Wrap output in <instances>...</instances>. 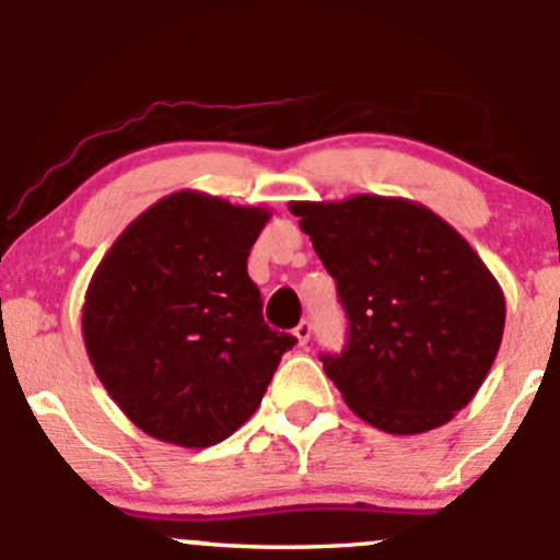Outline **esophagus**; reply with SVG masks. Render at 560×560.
I'll return each mask as SVG.
<instances>
[{
	"label": "esophagus",
	"mask_w": 560,
	"mask_h": 560,
	"mask_svg": "<svg viewBox=\"0 0 560 560\" xmlns=\"http://www.w3.org/2000/svg\"><path fill=\"white\" fill-rule=\"evenodd\" d=\"M311 331H313V326L307 324V320H302L298 329H294V337H298V345L300 347L307 345V339H311Z\"/></svg>",
	"instance_id": "esophagus-1"
}]
</instances>
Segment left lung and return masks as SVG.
I'll return each mask as SVG.
<instances>
[{
  "label": "left lung",
  "mask_w": 560,
  "mask_h": 560,
  "mask_svg": "<svg viewBox=\"0 0 560 560\" xmlns=\"http://www.w3.org/2000/svg\"><path fill=\"white\" fill-rule=\"evenodd\" d=\"M337 281L350 318L326 374L352 413L387 434H423L474 400L503 342L505 298L445 218L405 197L289 202Z\"/></svg>",
  "instance_id": "left-lung-1"
}]
</instances>
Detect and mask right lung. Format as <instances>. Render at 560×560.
<instances>
[{"mask_svg": "<svg viewBox=\"0 0 560 560\" xmlns=\"http://www.w3.org/2000/svg\"><path fill=\"white\" fill-rule=\"evenodd\" d=\"M262 205L182 189L124 229L89 281L81 334L94 374L133 427L210 447L242 427L298 339L268 329L247 255Z\"/></svg>", "mask_w": 560, "mask_h": 560, "instance_id": "obj_1", "label": "right lung"}]
</instances>
